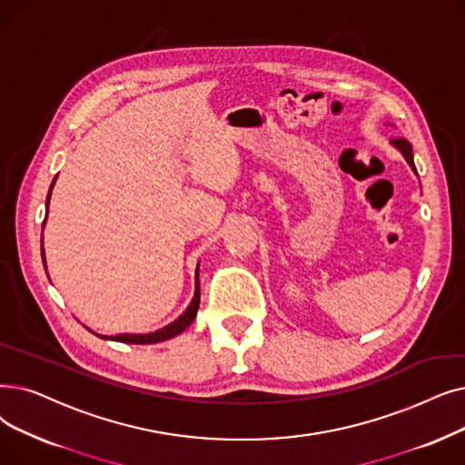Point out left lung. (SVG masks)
Wrapping results in <instances>:
<instances>
[{"label": "left lung", "mask_w": 465, "mask_h": 465, "mask_svg": "<svg viewBox=\"0 0 465 465\" xmlns=\"http://www.w3.org/2000/svg\"><path fill=\"white\" fill-rule=\"evenodd\" d=\"M402 155H405V159H407V163L411 165V169L416 173V167H414V159H412V146H411V143L409 140H405V138H395L393 143H391ZM418 174V173H416Z\"/></svg>", "instance_id": "obj_1"}]
</instances>
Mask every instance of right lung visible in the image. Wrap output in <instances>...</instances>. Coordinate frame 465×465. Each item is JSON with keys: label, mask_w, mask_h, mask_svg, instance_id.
<instances>
[{"label": "right lung", "mask_w": 465, "mask_h": 465, "mask_svg": "<svg viewBox=\"0 0 465 465\" xmlns=\"http://www.w3.org/2000/svg\"><path fill=\"white\" fill-rule=\"evenodd\" d=\"M56 180V176H54ZM54 180L53 184L49 188V193H47V207H49V199H51V190L54 186ZM44 226H45V220H44ZM42 258H44V266H45V252H44V247H42ZM47 268V266H45ZM199 266L195 270V292H193V298L190 302V306L186 308V312L180 315L176 321H173L171 325L159 329L155 332H148V334H115V336H104V334H98L100 338L104 340H114V341H125V344H157V341H165L169 338H174L176 334L184 332L197 315V308H199V298H201V292H199Z\"/></svg>", "instance_id": "1"}]
</instances>
